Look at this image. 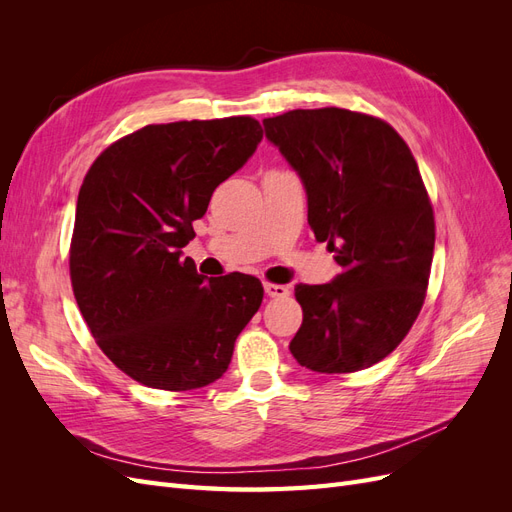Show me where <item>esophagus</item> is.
<instances>
[{"label": "esophagus", "mask_w": 512, "mask_h": 512, "mask_svg": "<svg viewBox=\"0 0 512 512\" xmlns=\"http://www.w3.org/2000/svg\"><path fill=\"white\" fill-rule=\"evenodd\" d=\"M265 292L271 299H284L290 294L288 286H282V284H265Z\"/></svg>", "instance_id": "1"}]
</instances>
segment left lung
<instances>
[{
	"label": "left lung",
	"mask_w": 512,
	"mask_h": 512,
	"mask_svg": "<svg viewBox=\"0 0 512 512\" xmlns=\"http://www.w3.org/2000/svg\"><path fill=\"white\" fill-rule=\"evenodd\" d=\"M299 175L307 222L342 267L329 284H297L301 367L350 374L391 354L425 301L436 224L408 145L389 123L346 108H297L262 121Z\"/></svg>",
	"instance_id": "8db88e82"
}]
</instances>
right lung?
<instances>
[{
  "label": "right lung",
  "mask_w": 512,
  "mask_h": 512,
  "mask_svg": "<svg viewBox=\"0 0 512 512\" xmlns=\"http://www.w3.org/2000/svg\"><path fill=\"white\" fill-rule=\"evenodd\" d=\"M252 117L145 126L102 151L76 200L70 277L102 352L151 389L222 378L262 303L252 275L205 277L183 247L213 190L254 156Z\"/></svg>",
  "instance_id": "obj_1"
}]
</instances>
